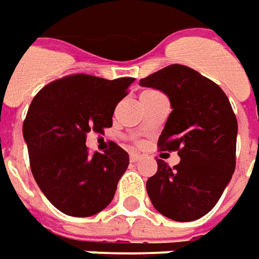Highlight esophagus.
I'll return each instance as SVG.
<instances>
[{
	"label": "esophagus",
	"mask_w": 259,
	"mask_h": 259,
	"mask_svg": "<svg viewBox=\"0 0 259 259\" xmlns=\"http://www.w3.org/2000/svg\"><path fill=\"white\" fill-rule=\"evenodd\" d=\"M140 159H141L140 153H135V152L130 153V160H131V162H138Z\"/></svg>",
	"instance_id": "34e87169"
}]
</instances>
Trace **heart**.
I'll use <instances>...</instances> for the list:
<instances>
[{"label":"heart","mask_w":259,"mask_h":259,"mask_svg":"<svg viewBox=\"0 0 259 259\" xmlns=\"http://www.w3.org/2000/svg\"><path fill=\"white\" fill-rule=\"evenodd\" d=\"M147 93H149V92H147Z\"/></svg>","instance_id":"1"}]
</instances>
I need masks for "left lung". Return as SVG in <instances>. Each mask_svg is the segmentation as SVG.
Instances as JSON below:
<instances>
[{
    "instance_id": "8db88e82",
    "label": "left lung",
    "mask_w": 259,
    "mask_h": 259,
    "mask_svg": "<svg viewBox=\"0 0 259 259\" xmlns=\"http://www.w3.org/2000/svg\"><path fill=\"white\" fill-rule=\"evenodd\" d=\"M170 100L158 140L160 151H178L174 167L158 159L147 182L153 207L175 222H193L207 214L222 197L235 169L237 118L226 93L210 78L183 65H170L141 78Z\"/></svg>"
}]
</instances>
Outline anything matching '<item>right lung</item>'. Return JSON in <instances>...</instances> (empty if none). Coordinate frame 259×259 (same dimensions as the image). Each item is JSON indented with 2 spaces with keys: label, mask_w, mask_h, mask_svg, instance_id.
<instances>
[{
  "label": "right lung",
  "mask_w": 259,
  "mask_h": 259,
  "mask_svg": "<svg viewBox=\"0 0 259 259\" xmlns=\"http://www.w3.org/2000/svg\"><path fill=\"white\" fill-rule=\"evenodd\" d=\"M133 81L76 73L45 85L32 100L22 126L32 175L62 213L90 217L111 203L130 156L115 142L106 153L90 155L85 138L112 125Z\"/></svg>",
  "instance_id": "right-lung-1"
}]
</instances>
